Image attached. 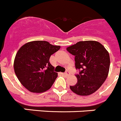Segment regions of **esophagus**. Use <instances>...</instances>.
<instances>
[{"mask_svg": "<svg viewBox=\"0 0 121 121\" xmlns=\"http://www.w3.org/2000/svg\"><path fill=\"white\" fill-rule=\"evenodd\" d=\"M62 74L64 76H68L70 75V73L67 71H66V72L62 73Z\"/></svg>", "mask_w": 121, "mask_h": 121, "instance_id": "34e87169", "label": "esophagus"}]
</instances>
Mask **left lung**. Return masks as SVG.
<instances>
[{"instance_id": "obj_1", "label": "left lung", "mask_w": 121, "mask_h": 121, "mask_svg": "<svg viewBox=\"0 0 121 121\" xmlns=\"http://www.w3.org/2000/svg\"><path fill=\"white\" fill-rule=\"evenodd\" d=\"M67 50L74 56L75 67L79 71L76 74V84L70 86V89L81 96L91 95L107 78L110 64L108 52L101 43L93 40L80 41Z\"/></svg>"}]
</instances>
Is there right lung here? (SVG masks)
Returning <instances> with one entry per match:
<instances>
[{
	"mask_svg": "<svg viewBox=\"0 0 121 121\" xmlns=\"http://www.w3.org/2000/svg\"><path fill=\"white\" fill-rule=\"evenodd\" d=\"M60 48L48 42L36 40L25 43L18 50L14 62V72L28 90L42 93L51 88L57 73L49 60Z\"/></svg>",
	"mask_w": 121,
	"mask_h": 121,
	"instance_id": "right-lung-1",
	"label": "right lung"
}]
</instances>
